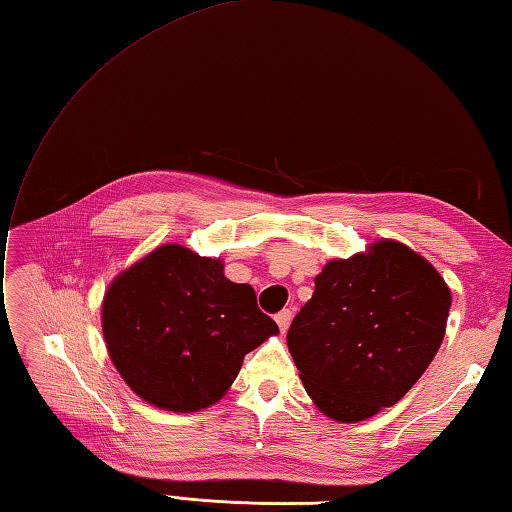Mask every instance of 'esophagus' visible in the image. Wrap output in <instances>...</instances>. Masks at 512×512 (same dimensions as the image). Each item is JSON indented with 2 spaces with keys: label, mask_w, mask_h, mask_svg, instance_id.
Returning <instances> with one entry per match:
<instances>
[{
  "label": "esophagus",
  "mask_w": 512,
  "mask_h": 512,
  "mask_svg": "<svg viewBox=\"0 0 512 512\" xmlns=\"http://www.w3.org/2000/svg\"><path fill=\"white\" fill-rule=\"evenodd\" d=\"M291 317H293L291 309H282V311L276 315V322H278V326H280V331H282V333H285L287 328H289V324H291Z\"/></svg>",
  "instance_id": "1"
}]
</instances>
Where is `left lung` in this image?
Masks as SVG:
<instances>
[{
  "instance_id": "obj_1",
  "label": "left lung",
  "mask_w": 512,
  "mask_h": 512,
  "mask_svg": "<svg viewBox=\"0 0 512 512\" xmlns=\"http://www.w3.org/2000/svg\"><path fill=\"white\" fill-rule=\"evenodd\" d=\"M449 306L445 280L403 243L326 263L287 333L317 410L357 423L399 403L436 357Z\"/></svg>"
}]
</instances>
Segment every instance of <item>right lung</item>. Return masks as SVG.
I'll return each instance as SVG.
<instances>
[{
	"mask_svg": "<svg viewBox=\"0 0 512 512\" xmlns=\"http://www.w3.org/2000/svg\"><path fill=\"white\" fill-rule=\"evenodd\" d=\"M278 324L219 258L162 245L124 269L102 300V335L129 388L160 410L199 412L223 399L243 357Z\"/></svg>",
	"mask_w": 512,
	"mask_h": 512,
	"instance_id": "obj_1",
	"label": "right lung"
}]
</instances>
